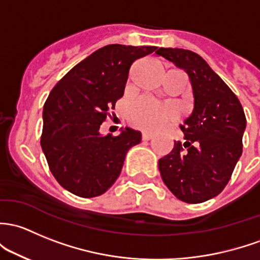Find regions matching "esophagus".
<instances>
[{
  "label": "esophagus",
  "mask_w": 260,
  "mask_h": 260,
  "mask_svg": "<svg viewBox=\"0 0 260 260\" xmlns=\"http://www.w3.org/2000/svg\"><path fill=\"white\" fill-rule=\"evenodd\" d=\"M152 138H153L152 133H148V132L142 133V139H143V141H149V139H152Z\"/></svg>",
  "instance_id": "34e87169"
}]
</instances>
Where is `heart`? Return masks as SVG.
Returning a JSON list of instances; mask_svg holds the SVG:
<instances>
[{
	"label": "heart",
	"instance_id": "heart-1",
	"mask_svg": "<svg viewBox=\"0 0 260 260\" xmlns=\"http://www.w3.org/2000/svg\"><path fill=\"white\" fill-rule=\"evenodd\" d=\"M177 112L172 106H159L149 98H139L131 107L129 121L133 125L146 129L162 127L166 123L173 121Z\"/></svg>",
	"mask_w": 260,
	"mask_h": 260
}]
</instances>
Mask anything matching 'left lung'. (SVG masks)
Segmentation results:
<instances>
[{
	"label": "left lung",
	"mask_w": 260,
	"mask_h": 260,
	"mask_svg": "<svg viewBox=\"0 0 260 260\" xmlns=\"http://www.w3.org/2000/svg\"><path fill=\"white\" fill-rule=\"evenodd\" d=\"M155 53L187 72L194 108L180 125L184 142H174L158 162L168 189L185 203H202L219 194L243 151L247 125L238 97L196 52L159 48Z\"/></svg>",
	"instance_id": "obj_1"
}]
</instances>
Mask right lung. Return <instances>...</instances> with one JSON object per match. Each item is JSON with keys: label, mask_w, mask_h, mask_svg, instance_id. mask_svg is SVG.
Here are the masks:
<instances>
[{"label": "right lung", "mask_w": 260, "mask_h": 260, "mask_svg": "<svg viewBox=\"0 0 260 260\" xmlns=\"http://www.w3.org/2000/svg\"><path fill=\"white\" fill-rule=\"evenodd\" d=\"M155 50L105 46L76 64L51 91L43 106L41 147L53 177L68 192L98 197L121 174L125 154L141 142V132L125 127L113 137L102 136L100 128L123 95L131 66Z\"/></svg>", "instance_id": "1"}]
</instances>
